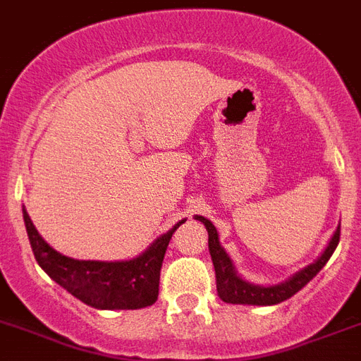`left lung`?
<instances>
[{
    "instance_id": "left-lung-1",
    "label": "left lung",
    "mask_w": 361,
    "mask_h": 361,
    "mask_svg": "<svg viewBox=\"0 0 361 361\" xmlns=\"http://www.w3.org/2000/svg\"><path fill=\"white\" fill-rule=\"evenodd\" d=\"M197 219L201 223H204V227H207L208 231V249H210L214 269H216L217 295H219V299L225 300V302H231V305L271 306L279 305V302H284V300H288L290 297H293V295L297 293V291L302 290V288H305V286L323 269L324 264L330 260V256H332V252L336 251V247H338L339 243V234H341V225H339V227L336 228L332 240H330L329 247L324 249V252L321 255V258H317L315 264L299 271L297 275L291 276L290 281H286L284 284L264 288V286H255L249 284V282L245 281H241L240 276H238L236 269H234V266H232L231 258L227 256V252L223 251V247L219 245V238H217L216 227L202 216H197Z\"/></svg>"
}]
</instances>
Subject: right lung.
Returning <instances> with one entry per match:
<instances>
[{"label": "right lung", "mask_w": 361, "mask_h": 361, "mask_svg": "<svg viewBox=\"0 0 361 361\" xmlns=\"http://www.w3.org/2000/svg\"><path fill=\"white\" fill-rule=\"evenodd\" d=\"M27 236L38 266L73 297L97 310H138L159 299L160 269L164 255L178 221L169 232L154 241L144 255L129 262L73 260L62 256L42 240L23 208Z\"/></svg>", "instance_id": "obj_1"}]
</instances>
